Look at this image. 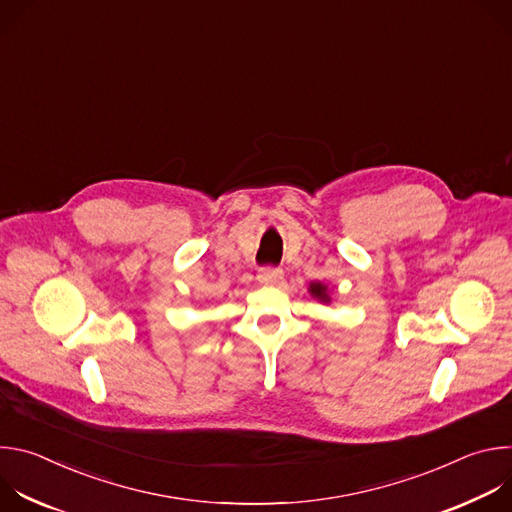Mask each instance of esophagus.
<instances>
[{"label": "esophagus", "mask_w": 512, "mask_h": 512, "mask_svg": "<svg viewBox=\"0 0 512 512\" xmlns=\"http://www.w3.org/2000/svg\"><path fill=\"white\" fill-rule=\"evenodd\" d=\"M281 277H283V271H281L279 267H261V269H259V275H257V279H259L261 283H265V285H273V283H277Z\"/></svg>", "instance_id": "34e87169"}]
</instances>
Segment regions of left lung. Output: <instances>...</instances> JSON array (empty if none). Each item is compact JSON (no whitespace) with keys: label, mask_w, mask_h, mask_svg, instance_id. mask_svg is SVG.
I'll list each match as a JSON object with an SVG mask.
<instances>
[{"label":"left lung","mask_w":512,"mask_h":512,"mask_svg":"<svg viewBox=\"0 0 512 512\" xmlns=\"http://www.w3.org/2000/svg\"><path fill=\"white\" fill-rule=\"evenodd\" d=\"M308 291L312 294V298H316L322 304H330V296H328V285H324L322 281H314L310 283Z\"/></svg>","instance_id":"left-lung-1"}]
</instances>
